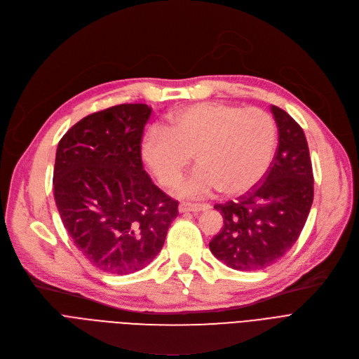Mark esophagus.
Here are the masks:
<instances>
[{
  "label": "esophagus",
  "mask_w": 359,
  "mask_h": 359,
  "mask_svg": "<svg viewBox=\"0 0 359 359\" xmlns=\"http://www.w3.org/2000/svg\"><path fill=\"white\" fill-rule=\"evenodd\" d=\"M210 205L208 204H197V203H181L178 205L180 213H198V212H204V210H208Z\"/></svg>",
  "instance_id": "obj_1"
}]
</instances>
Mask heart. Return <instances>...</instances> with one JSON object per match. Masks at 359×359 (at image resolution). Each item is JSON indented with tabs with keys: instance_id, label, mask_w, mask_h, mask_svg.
Masks as SVG:
<instances>
[{
	"instance_id": "b5f03b06",
	"label": "heart",
	"mask_w": 359,
	"mask_h": 359,
	"mask_svg": "<svg viewBox=\"0 0 359 359\" xmlns=\"http://www.w3.org/2000/svg\"><path fill=\"white\" fill-rule=\"evenodd\" d=\"M276 142V123L266 111L200 102L172 113L165 130L147 132L140 155L166 188L180 182L194 156L198 168L180 187L181 196H207L219 189L226 197H238L264 178Z\"/></svg>"
}]
</instances>
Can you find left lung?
Listing matches in <instances>:
<instances>
[{
    "label": "left lung",
    "instance_id": "obj_1",
    "mask_svg": "<svg viewBox=\"0 0 359 359\" xmlns=\"http://www.w3.org/2000/svg\"><path fill=\"white\" fill-rule=\"evenodd\" d=\"M278 147L262 184L236 201L216 204L223 227L208 243L236 271H258L283 258L299 239L313 203V170L303 129L277 105Z\"/></svg>",
    "mask_w": 359,
    "mask_h": 359
}]
</instances>
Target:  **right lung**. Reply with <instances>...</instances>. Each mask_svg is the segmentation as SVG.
Segmentation results:
<instances>
[{
    "label": "right lung",
    "mask_w": 359,
    "mask_h": 359,
    "mask_svg": "<svg viewBox=\"0 0 359 359\" xmlns=\"http://www.w3.org/2000/svg\"><path fill=\"white\" fill-rule=\"evenodd\" d=\"M152 109L118 104L79 120L60 139L53 170L57 212L95 268L126 276L151 264L178 201L143 170L140 144Z\"/></svg>",
    "instance_id": "add662e5"
}]
</instances>
